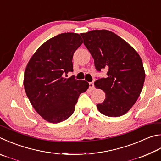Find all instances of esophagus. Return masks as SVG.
Segmentation results:
<instances>
[{
    "instance_id": "obj_1",
    "label": "esophagus",
    "mask_w": 161,
    "mask_h": 161,
    "mask_svg": "<svg viewBox=\"0 0 161 161\" xmlns=\"http://www.w3.org/2000/svg\"><path fill=\"white\" fill-rule=\"evenodd\" d=\"M89 88L91 89V90H93L95 89L94 87V84L92 81V82H89Z\"/></svg>"
}]
</instances>
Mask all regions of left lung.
I'll return each mask as SVG.
<instances>
[{"label": "left lung", "mask_w": 161, "mask_h": 161, "mask_svg": "<svg viewBox=\"0 0 161 161\" xmlns=\"http://www.w3.org/2000/svg\"><path fill=\"white\" fill-rule=\"evenodd\" d=\"M80 35L96 70H108L106 78H98L94 82L106 93L104 101L97 104L98 110L113 118L123 115L136 103L144 86L141 58L129 43L110 31L93 30Z\"/></svg>", "instance_id": "8db88e82"}]
</instances>
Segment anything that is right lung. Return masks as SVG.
Returning <instances> with one entry per match:
<instances>
[{
	"instance_id": "add662e5",
	"label": "right lung",
	"mask_w": 161,
	"mask_h": 161,
	"mask_svg": "<svg viewBox=\"0 0 161 161\" xmlns=\"http://www.w3.org/2000/svg\"><path fill=\"white\" fill-rule=\"evenodd\" d=\"M80 34H58L45 42L35 52L25 72L24 86L36 112L52 123H59L70 117L81 93L89 84L86 81L68 79L73 72L74 53L82 44Z\"/></svg>"
}]
</instances>
